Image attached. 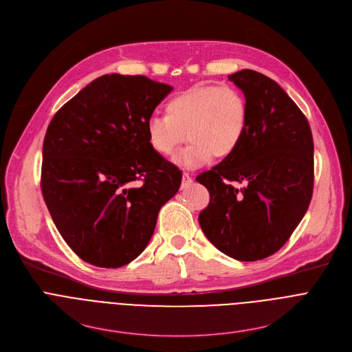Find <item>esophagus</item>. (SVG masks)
<instances>
[{"instance_id": "34e87169", "label": "esophagus", "mask_w": 352, "mask_h": 352, "mask_svg": "<svg viewBox=\"0 0 352 352\" xmlns=\"http://www.w3.org/2000/svg\"><path fill=\"white\" fill-rule=\"evenodd\" d=\"M192 182H193L192 177H190L188 173H184V174H182V184H181V188H182V189H186V188H189V186L192 185Z\"/></svg>"}]
</instances>
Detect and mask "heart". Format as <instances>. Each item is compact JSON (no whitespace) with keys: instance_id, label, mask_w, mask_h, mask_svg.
<instances>
[{"instance_id":"obj_1","label":"heart","mask_w":352,"mask_h":352,"mask_svg":"<svg viewBox=\"0 0 352 352\" xmlns=\"http://www.w3.org/2000/svg\"><path fill=\"white\" fill-rule=\"evenodd\" d=\"M249 124V106L241 90L232 86H193L171 97L166 116L150 117L147 142L163 157L173 156L186 138L189 144L175 163L196 168L212 157L227 159L242 143Z\"/></svg>"}]
</instances>
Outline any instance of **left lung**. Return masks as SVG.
<instances>
[{
  "instance_id": "obj_1",
  "label": "left lung",
  "mask_w": 352,
  "mask_h": 352,
  "mask_svg": "<svg viewBox=\"0 0 352 352\" xmlns=\"http://www.w3.org/2000/svg\"><path fill=\"white\" fill-rule=\"evenodd\" d=\"M228 79L246 97L248 131L231 156L196 177L210 193L199 224L223 254L255 262L277 252L309 208L314 138L307 117L277 82L252 69Z\"/></svg>"
}]
</instances>
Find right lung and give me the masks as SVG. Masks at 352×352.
<instances>
[{"instance_id": "1", "label": "right lung", "mask_w": 352, "mask_h": 352, "mask_svg": "<svg viewBox=\"0 0 352 352\" xmlns=\"http://www.w3.org/2000/svg\"><path fill=\"white\" fill-rule=\"evenodd\" d=\"M170 85L143 75H103L50 122L41 192L64 241L85 262L117 269L152 238L182 173L150 147L146 124Z\"/></svg>"}]
</instances>
